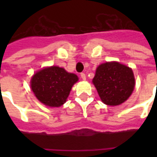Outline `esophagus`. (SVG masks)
<instances>
[{
    "label": "esophagus",
    "mask_w": 157,
    "mask_h": 157,
    "mask_svg": "<svg viewBox=\"0 0 157 157\" xmlns=\"http://www.w3.org/2000/svg\"><path fill=\"white\" fill-rule=\"evenodd\" d=\"M80 76H81V78H82V80H86V75L85 73H81Z\"/></svg>",
    "instance_id": "obj_1"
}]
</instances>
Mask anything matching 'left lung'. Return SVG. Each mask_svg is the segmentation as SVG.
Here are the masks:
<instances>
[{"mask_svg": "<svg viewBox=\"0 0 157 157\" xmlns=\"http://www.w3.org/2000/svg\"><path fill=\"white\" fill-rule=\"evenodd\" d=\"M92 82L102 102L109 106L123 103L135 88L132 70L118 62H106L99 65Z\"/></svg>", "mask_w": 157, "mask_h": 157, "instance_id": "obj_1", "label": "left lung"}]
</instances>
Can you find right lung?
I'll list each match as a JSON object with an SVG mask.
<instances>
[{
  "label": "right lung",
  "mask_w": 157,
  "mask_h": 157,
  "mask_svg": "<svg viewBox=\"0 0 157 157\" xmlns=\"http://www.w3.org/2000/svg\"><path fill=\"white\" fill-rule=\"evenodd\" d=\"M78 81L77 75L68 73L58 66L44 68L37 72L31 80V88L36 98L49 107L63 105L72 86Z\"/></svg>",
  "instance_id": "1"
}]
</instances>
